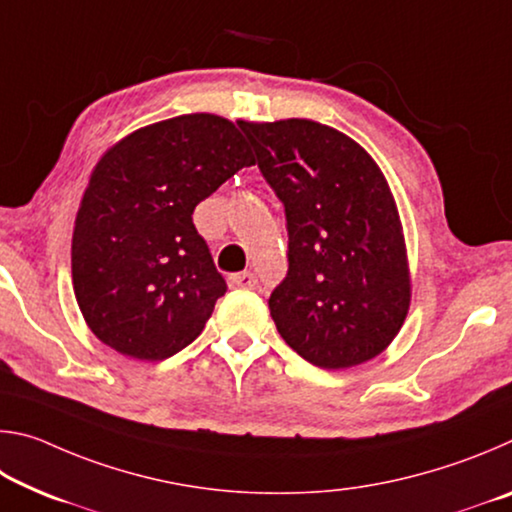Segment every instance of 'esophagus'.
I'll use <instances>...</instances> for the list:
<instances>
[{
	"label": "esophagus",
	"instance_id": "1",
	"mask_svg": "<svg viewBox=\"0 0 512 512\" xmlns=\"http://www.w3.org/2000/svg\"><path fill=\"white\" fill-rule=\"evenodd\" d=\"M228 284L232 289H255L257 287V275L244 271V273H235L228 277Z\"/></svg>",
	"mask_w": 512,
	"mask_h": 512
}]
</instances>
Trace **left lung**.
Listing matches in <instances>:
<instances>
[{"mask_svg": "<svg viewBox=\"0 0 512 512\" xmlns=\"http://www.w3.org/2000/svg\"><path fill=\"white\" fill-rule=\"evenodd\" d=\"M284 205L289 271L268 298L289 348L325 370L386 350L411 300L400 216L375 160L309 119L241 124Z\"/></svg>", "mask_w": 512, "mask_h": 512, "instance_id": "left-lung-1", "label": "left lung"}]
</instances>
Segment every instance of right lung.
Instances as JSON below:
<instances>
[{"instance_id":"add662e5","label":"right lung","mask_w":512,"mask_h":512,"mask_svg":"<svg viewBox=\"0 0 512 512\" xmlns=\"http://www.w3.org/2000/svg\"><path fill=\"white\" fill-rule=\"evenodd\" d=\"M255 158L232 121L196 112L146 126L103 155L76 214V302L97 339L162 361L203 332L228 284L192 214Z\"/></svg>"}]
</instances>
